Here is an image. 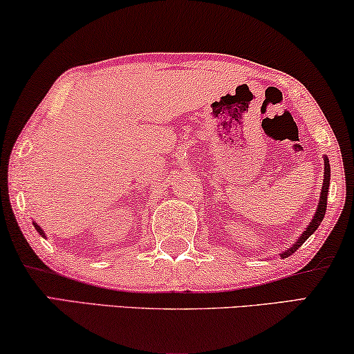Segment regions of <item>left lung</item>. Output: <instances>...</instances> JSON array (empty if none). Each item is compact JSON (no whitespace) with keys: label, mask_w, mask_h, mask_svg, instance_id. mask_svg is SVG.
Returning <instances> with one entry per match:
<instances>
[{"label":"left lung","mask_w":354,"mask_h":354,"mask_svg":"<svg viewBox=\"0 0 354 354\" xmlns=\"http://www.w3.org/2000/svg\"><path fill=\"white\" fill-rule=\"evenodd\" d=\"M328 185H330V164H328V159H327L326 154H324V183H322V188H321V200H319L316 214H314L313 221L309 222V225L306 227V230H304L303 234L299 235V239L295 241V243L290 246V248H287V251H283V253L280 254V258H287V256L293 254L295 251H297L299 246H301L304 241H306L309 236H311L314 232H316L317 227L321 225L324 216H326V209H327Z\"/></svg>","instance_id":"1"}]
</instances>
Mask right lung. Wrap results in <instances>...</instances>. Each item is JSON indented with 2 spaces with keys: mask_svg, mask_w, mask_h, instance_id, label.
Returning <instances> with one entry per match:
<instances>
[{
  "mask_svg": "<svg viewBox=\"0 0 354 354\" xmlns=\"http://www.w3.org/2000/svg\"><path fill=\"white\" fill-rule=\"evenodd\" d=\"M33 227H35V229H37V232H38V234H40L41 236H45V232H43V230H41V227H40V225H38V224H37V222H33Z\"/></svg>",
  "mask_w": 354,
  "mask_h": 354,
  "instance_id": "right-lung-1",
  "label": "right lung"
}]
</instances>
